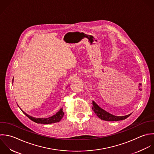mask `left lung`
<instances>
[{"label": "left lung", "instance_id": "obj_1", "mask_svg": "<svg viewBox=\"0 0 154 154\" xmlns=\"http://www.w3.org/2000/svg\"><path fill=\"white\" fill-rule=\"evenodd\" d=\"M92 110L94 111L95 113L97 115V116L99 118H100L101 120H104V121H118L124 120L131 115V113H130L128 115L122 116H115V115H112L111 113L107 112V111L103 110V109H101L94 101H92Z\"/></svg>", "mask_w": 154, "mask_h": 154}]
</instances>
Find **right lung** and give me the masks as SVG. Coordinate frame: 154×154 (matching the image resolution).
<instances>
[{"mask_svg": "<svg viewBox=\"0 0 154 154\" xmlns=\"http://www.w3.org/2000/svg\"><path fill=\"white\" fill-rule=\"evenodd\" d=\"M13 81H14V79L12 80V82H13ZM21 111L27 117H28L32 121H33V122H35L37 124H50L58 122L62 119V118H63V116L64 115V112H63L62 108H60L59 111L57 112L55 115H53V116H50L48 118H35V117L31 116L29 115L28 114L26 113L22 110H21Z\"/></svg>", "mask_w": 154, "mask_h": 154, "instance_id": "1", "label": "right lung"}]
</instances>
